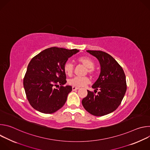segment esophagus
<instances>
[{
  "label": "esophagus",
  "mask_w": 150,
  "mask_h": 150,
  "mask_svg": "<svg viewBox=\"0 0 150 150\" xmlns=\"http://www.w3.org/2000/svg\"><path fill=\"white\" fill-rule=\"evenodd\" d=\"M79 89L78 87H72V90L73 91H76V90H78Z\"/></svg>",
  "instance_id": "esophagus-1"
}]
</instances>
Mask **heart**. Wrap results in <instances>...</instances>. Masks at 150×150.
<instances>
[{
    "label": "heart",
    "instance_id": "b5f03b06",
    "mask_svg": "<svg viewBox=\"0 0 150 150\" xmlns=\"http://www.w3.org/2000/svg\"><path fill=\"white\" fill-rule=\"evenodd\" d=\"M79 63H81L82 65L84 67L88 68L87 72L90 75H93L94 73V68L95 66V63L94 60L88 57V56H81L78 58L77 60ZM74 65L70 61H67L63 65V69L65 71V74L68 75H71L74 71ZM90 82L89 79L85 76V77H79V76H75L68 81V83L73 85V86L80 87H83L85 85H86Z\"/></svg>",
    "mask_w": 150,
    "mask_h": 150
}]
</instances>
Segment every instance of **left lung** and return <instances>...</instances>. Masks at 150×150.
Here are the masks:
<instances>
[{
  "label": "left lung",
  "instance_id": "left-lung-1",
  "mask_svg": "<svg viewBox=\"0 0 150 150\" xmlns=\"http://www.w3.org/2000/svg\"><path fill=\"white\" fill-rule=\"evenodd\" d=\"M100 65V74L92 85L97 94L87 90L82 100L84 109L90 114L101 116L114 112L120 104L126 91V76L122 68L109 54L98 50H87Z\"/></svg>",
  "mask_w": 150,
  "mask_h": 150
}]
</instances>
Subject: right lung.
I'll return each instance as SVG.
<instances>
[{
  "instance_id": "add662e5",
  "label": "right lung",
  "mask_w": 150,
  "mask_h": 150,
  "mask_svg": "<svg viewBox=\"0 0 150 150\" xmlns=\"http://www.w3.org/2000/svg\"><path fill=\"white\" fill-rule=\"evenodd\" d=\"M79 52L76 49L50 47L41 52L29 63L24 78L27 99L36 110L51 114L62 108L72 88L67 83L63 65L69 57ZM58 83L61 87L54 88Z\"/></svg>"
}]
</instances>
